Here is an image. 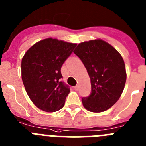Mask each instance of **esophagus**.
I'll return each mask as SVG.
<instances>
[{
    "label": "esophagus",
    "mask_w": 146,
    "mask_h": 146,
    "mask_svg": "<svg viewBox=\"0 0 146 146\" xmlns=\"http://www.w3.org/2000/svg\"><path fill=\"white\" fill-rule=\"evenodd\" d=\"M78 88H79V86H75L74 87V89L75 90V91H77V90H78Z\"/></svg>",
    "instance_id": "34e87169"
}]
</instances>
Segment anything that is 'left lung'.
<instances>
[{"mask_svg": "<svg viewBox=\"0 0 146 146\" xmlns=\"http://www.w3.org/2000/svg\"><path fill=\"white\" fill-rule=\"evenodd\" d=\"M74 53L84 64L91 79V94L82 98L83 106L93 113L105 111L118 101L124 88L123 59L114 47L101 39L79 44Z\"/></svg>", "mask_w": 146, "mask_h": 146, "instance_id": "8db88e82", "label": "left lung"}]
</instances>
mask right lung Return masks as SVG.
<instances>
[{"instance_id": "1", "label": "right lung", "mask_w": 146, "mask_h": 146, "mask_svg": "<svg viewBox=\"0 0 146 146\" xmlns=\"http://www.w3.org/2000/svg\"><path fill=\"white\" fill-rule=\"evenodd\" d=\"M76 44L49 38L33 45L22 59V80L33 104L45 112L61 109L70 88L61 81V67Z\"/></svg>"}]
</instances>
